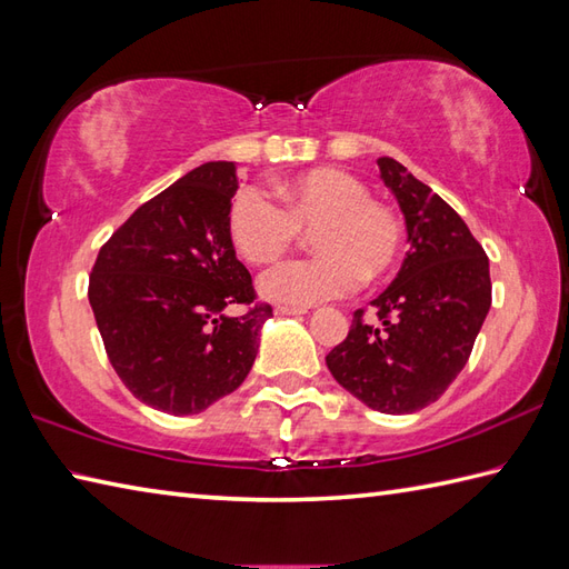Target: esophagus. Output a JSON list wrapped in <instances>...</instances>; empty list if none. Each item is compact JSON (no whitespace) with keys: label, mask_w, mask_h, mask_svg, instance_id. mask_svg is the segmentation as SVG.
<instances>
[{"label":"esophagus","mask_w":569,"mask_h":569,"mask_svg":"<svg viewBox=\"0 0 569 569\" xmlns=\"http://www.w3.org/2000/svg\"><path fill=\"white\" fill-rule=\"evenodd\" d=\"M276 316H308V308H293V306H278Z\"/></svg>","instance_id":"esophagus-1"}]
</instances>
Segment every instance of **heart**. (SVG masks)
I'll use <instances>...</instances> for the list:
<instances>
[{
	"mask_svg": "<svg viewBox=\"0 0 569 569\" xmlns=\"http://www.w3.org/2000/svg\"><path fill=\"white\" fill-rule=\"evenodd\" d=\"M286 208L261 188L237 192L229 208V237L251 263H266L296 247L300 229L312 232L320 253L273 266L259 281L263 298L308 308L342 298L361 276H383L396 263L403 229L393 210L371 200L359 178L318 168L278 186Z\"/></svg>",
	"mask_w": 569,
	"mask_h": 569,
	"instance_id": "b5f03b06",
	"label": "heart"
}]
</instances>
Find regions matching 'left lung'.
<instances>
[{
  "label": "left lung",
  "instance_id": "obj_1",
  "mask_svg": "<svg viewBox=\"0 0 569 569\" xmlns=\"http://www.w3.org/2000/svg\"><path fill=\"white\" fill-rule=\"evenodd\" d=\"M383 186L406 217L410 251L377 320L355 312L347 340L325 357L337 383L381 413H416L438 401L465 369L491 308L489 259L450 204L383 156Z\"/></svg>",
  "mask_w": 569,
  "mask_h": 569
}]
</instances>
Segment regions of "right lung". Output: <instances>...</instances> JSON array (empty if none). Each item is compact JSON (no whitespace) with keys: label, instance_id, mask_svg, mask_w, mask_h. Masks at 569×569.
Returning a JSON list of instances; mask_svg holds the SVG:
<instances>
[{"label":"right lung","instance_id":"1","mask_svg":"<svg viewBox=\"0 0 569 569\" xmlns=\"http://www.w3.org/2000/svg\"><path fill=\"white\" fill-rule=\"evenodd\" d=\"M237 166L210 161L143 202L100 249L88 298L117 377L141 403L200 413L237 391L273 312L251 305L247 266L229 237Z\"/></svg>","mask_w":569,"mask_h":569}]
</instances>
